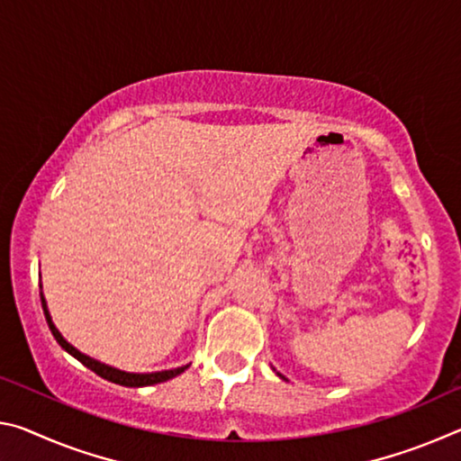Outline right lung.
<instances>
[{
    "mask_svg": "<svg viewBox=\"0 0 461 461\" xmlns=\"http://www.w3.org/2000/svg\"><path fill=\"white\" fill-rule=\"evenodd\" d=\"M42 309H44L46 321H49V327H50V331H52V335H54V339L59 341V346H60L62 349H67V352L71 354V356H75L77 360H79L83 366H87L89 370L95 372L97 376L105 378V380H109V382H115V384L131 386V388H136V386H150V384H158V382H165V380L175 378V376H178V374L189 368V366H181V368L165 370V372H154V374H130V372H122V370L109 368V366H105V364H99V362H95V360H91L89 356L81 354L79 349H75V348L71 346V343L65 341V338H62L57 327H54L52 321H50V315H49V311H46L44 299H42Z\"/></svg>",
    "mask_w": 461,
    "mask_h": 461,
    "instance_id": "right-lung-1",
    "label": "right lung"
}]
</instances>
